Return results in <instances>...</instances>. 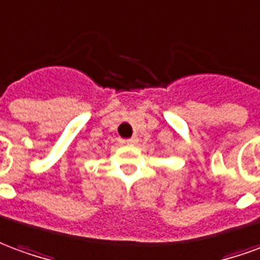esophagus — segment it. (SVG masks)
<instances>
[{
	"label": "esophagus",
	"mask_w": 260,
	"mask_h": 260,
	"mask_svg": "<svg viewBox=\"0 0 260 260\" xmlns=\"http://www.w3.org/2000/svg\"><path fill=\"white\" fill-rule=\"evenodd\" d=\"M137 143H138L137 137H132V138H128V140H126V144H128V145H136Z\"/></svg>",
	"instance_id": "1"
}]
</instances>
